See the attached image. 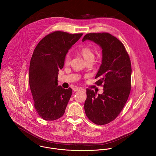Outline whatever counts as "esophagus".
Wrapping results in <instances>:
<instances>
[{"label": "esophagus", "instance_id": "1", "mask_svg": "<svg viewBox=\"0 0 156 156\" xmlns=\"http://www.w3.org/2000/svg\"><path fill=\"white\" fill-rule=\"evenodd\" d=\"M81 90V89L80 88H74V89H73V90L74 91H79V90Z\"/></svg>", "mask_w": 156, "mask_h": 156}]
</instances>
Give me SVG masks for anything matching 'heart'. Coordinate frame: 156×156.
<instances>
[{"label":"heart","mask_w":156,"mask_h":156,"mask_svg":"<svg viewBox=\"0 0 156 156\" xmlns=\"http://www.w3.org/2000/svg\"><path fill=\"white\" fill-rule=\"evenodd\" d=\"M80 53L86 61H88L90 60L94 61V59L95 58V55H94L93 51L89 47H85L82 48L80 50ZM70 61H71L70 56H69V55H67L66 57V59H65V64L66 65H69L70 63Z\"/></svg>","instance_id":"heart-1"}]
</instances>
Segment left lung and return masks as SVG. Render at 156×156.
Instances as JSON below:
<instances>
[{
  "instance_id": "obj_1",
  "label": "left lung",
  "mask_w": 156,
  "mask_h": 156,
  "mask_svg": "<svg viewBox=\"0 0 156 156\" xmlns=\"http://www.w3.org/2000/svg\"><path fill=\"white\" fill-rule=\"evenodd\" d=\"M89 40L102 49L101 65L95 76V83L103 87L97 94L87 89L84 108L92 122L104 125L114 120L125 106L131 90L132 67L129 56L123 44L109 33H90L82 41Z\"/></svg>"
}]
</instances>
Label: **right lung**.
Returning a JSON list of instances; mask_svg holds the SVG:
<instances>
[{
	"instance_id": "obj_1",
	"label": "right lung",
	"mask_w": 156,
	"mask_h": 156,
	"mask_svg": "<svg viewBox=\"0 0 156 156\" xmlns=\"http://www.w3.org/2000/svg\"><path fill=\"white\" fill-rule=\"evenodd\" d=\"M82 35L55 31L43 38L34 51L29 82L35 109L44 120H56L65 113L73 90L58 86V71L64 67L68 50Z\"/></svg>"
}]
</instances>
